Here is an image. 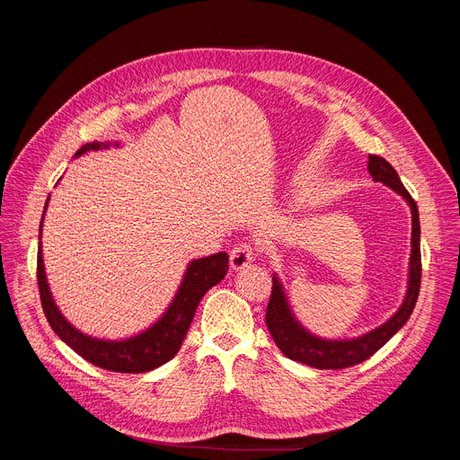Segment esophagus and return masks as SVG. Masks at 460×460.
<instances>
[{
    "label": "esophagus",
    "instance_id": "obj_1",
    "mask_svg": "<svg viewBox=\"0 0 460 460\" xmlns=\"http://www.w3.org/2000/svg\"><path fill=\"white\" fill-rule=\"evenodd\" d=\"M255 259V249L252 243L242 242V243H235L230 252V267L232 270H242L249 264L253 262Z\"/></svg>",
    "mask_w": 460,
    "mask_h": 460
}]
</instances>
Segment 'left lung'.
<instances>
[{"mask_svg":"<svg viewBox=\"0 0 460 460\" xmlns=\"http://www.w3.org/2000/svg\"><path fill=\"white\" fill-rule=\"evenodd\" d=\"M368 172L374 182H382L387 188L397 191L411 207L412 215V234H411V261H409V284L407 294L402 299L401 307L395 314L385 320L378 328H374L363 336L353 340H323L314 336L309 330H305L294 311L289 309L286 291L274 274L272 278V294L267 307V328L274 343L280 347V351L297 363L309 365L320 370H338L363 363L370 358L376 351L384 347L395 333L407 324L409 316L419 299L420 291V276H422V261H420V220L419 207H416L411 193L401 184V178L395 169L384 157L368 155Z\"/></svg>","mask_w":460,"mask_h":460,"instance_id":"8db88e82","label":"left lung"}]
</instances>
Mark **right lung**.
<instances>
[{
  "label": "right lung",
  "instance_id": "obj_1",
  "mask_svg": "<svg viewBox=\"0 0 460 460\" xmlns=\"http://www.w3.org/2000/svg\"><path fill=\"white\" fill-rule=\"evenodd\" d=\"M109 142H92L82 146L75 157L84 155L88 151H100L107 149ZM113 146H119L115 142ZM49 201V198H48ZM46 201V208H48ZM46 213V211H44ZM44 222V217H41ZM41 235V225H40ZM228 272V253L218 252L215 255H208L203 259H193L184 272L182 282L178 286L176 296L169 309L163 313V316L155 324H151L147 330L136 333L127 340H100L92 338L76 330L68 320L61 314L58 305L53 301V296L48 286L46 269H44V257H41V242L38 245V286H40V299L41 309L48 318L53 332L71 347L75 353L84 357L88 363L113 370V372H149L157 368L178 353L180 345H182L188 328L196 314V309L203 296L213 286H217L222 278Z\"/></svg>",
  "mask_w": 460,
  "mask_h": 460
}]
</instances>
